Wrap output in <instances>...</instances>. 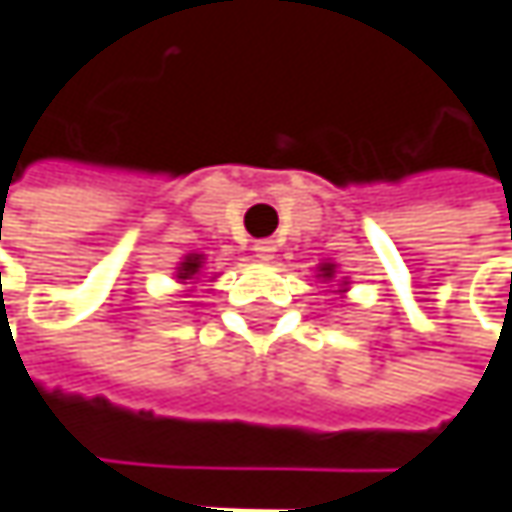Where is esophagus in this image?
<instances>
[{
    "mask_svg": "<svg viewBox=\"0 0 512 512\" xmlns=\"http://www.w3.org/2000/svg\"><path fill=\"white\" fill-rule=\"evenodd\" d=\"M255 257H260V260H272V257H275V243H272V240H257Z\"/></svg>",
    "mask_w": 512,
    "mask_h": 512,
    "instance_id": "1",
    "label": "esophagus"
}]
</instances>
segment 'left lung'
Instances as JSON below:
<instances>
[{
  "label": "left lung",
  "mask_w": 512,
  "mask_h": 512,
  "mask_svg": "<svg viewBox=\"0 0 512 512\" xmlns=\"http://www.w3.org/2000/svg\"><path fill=\"white\" fill-rule=\"evenodd\" d=\"M319 272H322V278H331V272H334V266H331V263H325V266H322Z\"/></svg>",
  "instance_id": "obj_1"
}]
</instances>
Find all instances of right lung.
Wrapping results in <instances>:
<instances>
[{"instance_id": "1", "label": "right lung", "mask_w": 512, "mask_h": 512, "mask_svg": "<svg viewBox=\"0 0 512 512\" xmlns=\"http://www.w3.org/2000/svg\"><path fill=\"white\" fill-rule=\"evenodd\" d=\"M199 266H202V257L199 255L187 257V260L181 263V269H178V278H190V275H196V272H199Z\"/></svg>"}]
</instances>
